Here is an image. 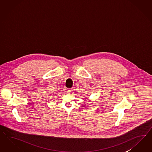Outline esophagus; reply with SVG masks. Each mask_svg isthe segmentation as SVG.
<instances>
[{"mask_svg": "<svg viewBox=\"0 0 152 152\" xmlns=\"http://www.w3.org/2000/svg\"><path fill=\"white\" fill-rule=\"evenodd\" d=\"M72 88H68V89L67 90V92L69 94H71V93H72Z\"/></svg>", "mask_w": 152, "mask_h": 152, "instance_id": "esophagus-1", "label": "esophagus"}]
</instances>
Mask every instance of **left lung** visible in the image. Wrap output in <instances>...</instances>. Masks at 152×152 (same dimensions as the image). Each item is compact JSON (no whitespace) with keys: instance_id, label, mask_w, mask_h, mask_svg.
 <instances>
[{"instance_id":"obj_1","label":"left lung","mask_w":152,"mask_h":152,"mask_svg":"<svg viewBox=\"0 0 152 152\" xmlns=\"http://www.w3.org/2000/svg\"><path fill=\"white\" fill-rule=\"evenodd\" d=\"M86 100H87V99H86Z\"/></svg>"}]
</instances>
